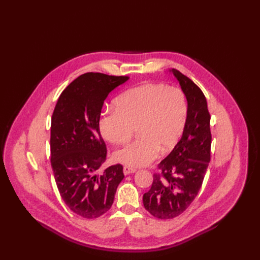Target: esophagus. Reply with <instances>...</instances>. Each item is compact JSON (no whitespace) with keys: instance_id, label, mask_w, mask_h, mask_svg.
<instances>
[{"instance_id":"esophagus-1","label":"esophagus","mask_w":260,"mask_h":260,"mask_svg":"<svg viewBox=\"0 0 260 260\" xmlns=\"http://www.w3.org/2000/svg\"><path fill=\"white\" fill-rule=\"evenodd\" d=\"M137 170L135 168H131V167H127V166H124L123 167V173L124 175H129L132 173H135Z\"/></svg>"}]
</instances>
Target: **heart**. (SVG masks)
Wrapping results in <instances>:
<instances>
[{"mask_svg":"<svg viewBox=\"0 0 260 260\" xmlns=\"http://www.w3.org/2000/svg\"><path fill=\"white\" fill-rule=\"evenodd\" d=\"M116 109L107 108L100 115L103 137L114 145L126 143L137 127L139 137L114 153L128 167H142L167 152L179 142L188 115L187 99L182 89L162 83H148L120 93Z\"/></svg>","mask_w":260,"mask_h":260,"instance_id":"heart-1","label":"heart"}]
</instances>
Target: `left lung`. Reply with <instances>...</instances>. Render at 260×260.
Wrapping results in <instances>:
<instances>
[{
	"mask_svg": "<svg viewBox=\"0 0 260 260\" xmlns=\"http://www.w3.org/2000/svg\"><path fill=\"white\" fill-rule=\"evenodd\" d=\"M188 103L183 135L173 151L153 175L150 190L144 193L145 209L158 219L181 215L198 196L211 159V115L202 89L187 76L173 69Z\"/></svg>",
	"mask_w": 260,
	"mask_h": 260,
	"instance_id": "obj_1",
	"label": "left lung"
}]
</instances>
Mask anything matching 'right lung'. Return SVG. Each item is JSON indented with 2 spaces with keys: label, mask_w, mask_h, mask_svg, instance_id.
Masks as SVG:
<instances>
[{
  "label": "right lung",
  "mask_w": 260,
  "mask_h": 260,
  "mask_svg": "<svg viewBox=\"0 0 260 260\" xmlns=\"http://www.w3.org/2000/svg\"><path fill=\"white\" fill-rule=\"evenodd\" d=\"M128 76L88 72L72 81L59 95L51 117L50 161L59 194L75 214L94 219L112 206L124 178L120 164L102 175L107 159L99 119L104 101Z\"/></svg>",
  "instance_id": "right-lung-1"
}]
</instances>
